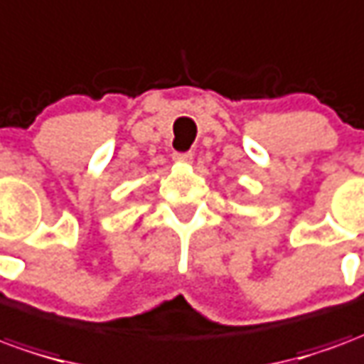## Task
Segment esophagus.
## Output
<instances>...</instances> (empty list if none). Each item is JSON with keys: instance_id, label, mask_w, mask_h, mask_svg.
I'll return each instance as SVG.
<instances>
[{"instance_id": "esophagus-1", "label": "esophagus", "mask_w": 364, "mask_h": 364, "mask_svg": "<svg viewBox=\"0 0 364 364\" xmlns=\"http://www.w3.org/2000/svg\"><path fill=\"white\" fill-rule=\"evenodd\" d=\"M173 161L175 164H181V165H189L193 164V154H173Z\"/></svg>"}]
</instances>
